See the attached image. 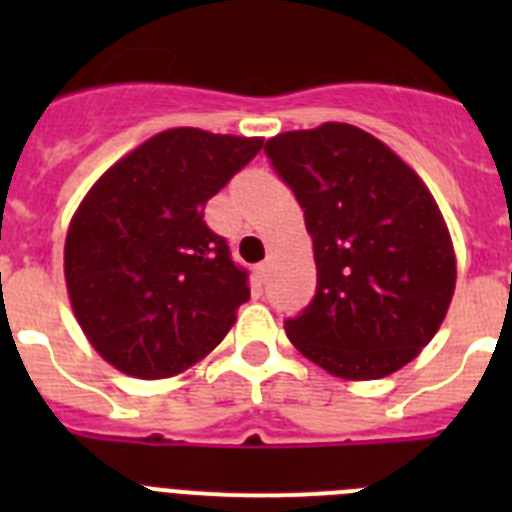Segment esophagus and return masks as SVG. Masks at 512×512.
I'll use <instances>...</instances> for the list:
<instances>
[{"mask_svg": "<svg viewBox=\"0 0 512 512\" xmlns=\"http://www.w3.org/2000/svg\"><path fill=\"white\" fill-rule=\"evenodd\" d=\"M256 277H259V282H266V279H269V261H261V264L256 266Z\"/></svg>", "mask_w": 512, "mask_h": 512, "instance_id": "obj_1", "label": "esophagus"}]
</instances>
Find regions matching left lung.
<instances>
[{
    "label": "left lung",
    "mask_w": 512,
    "mask_h": 512,
    "mask_svg": "<svg viewBox=\"0 0 512 512\" xmlns=\"http://www.w3.org/2000/svg\"><path fill=\"white\" fill-rule=\"evenodd\" d=\"M305 210L318 269L310 305L284 320L300 354L343 379H379L428 346L454 297L449 230L420 176L346 122L264 146Z\"/></svg>",
    "instance_id": "1"
}]
</instances>
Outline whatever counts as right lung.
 Masks as SVG:
<instances>
[{
	"label": "right lung",
	"mask_w": 512,
	"mask_h": 512,
	"mask_svg": "<svg viewBox=\"0 0 512 512\" xmlns=\"http://www.w3.org/2000/svg\"><path fill=\"white\" fill-rule=\"evenodd\" d=\"M264 146L197 128L153 135L99 176L71 220L63 271L81 330L120 372L164 379L223 341L248 271L205 205Z\"/></svg>",
	"instance_id": "obj_1"
}]
</instances>
